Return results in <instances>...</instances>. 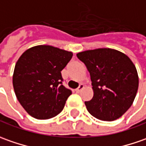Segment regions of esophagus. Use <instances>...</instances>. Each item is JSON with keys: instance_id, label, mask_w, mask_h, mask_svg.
I'll return each mask as SVG.
<instances>
[{"instance_id": "obj_1", "label": "esophagus", "mask_w": 146, "mask_h": 146, "mask_svg": "<svg viewBox=\"0 0 146 146\" xmlns=\"http://www.w3.org/2000/svg\"><path fill=\"white\" fill-rule=\"evenodd\" d=\"M84 88H85V86H84L83 84H80L79 87H78V89H76V92H80V91L82 90Z\"/></svg>"}]
</instances>
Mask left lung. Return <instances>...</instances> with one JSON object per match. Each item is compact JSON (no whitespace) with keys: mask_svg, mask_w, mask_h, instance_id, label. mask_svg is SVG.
<instances>
[{"mask_svg":"<svg viewBox=\"0 0 146 146\" xmlns=\"http://www.w3.org/2000/svg\"><path fill=\"white\" fill-rule=\"evenodd\" d=\"M86 66L94 96L85 102L94 117L113 121L132 106L138 90L136 66L124 53L112 48H97L77 54Z\"/></svg>","mask_w":146,"mask_h":146,"instance_id":"left-lung-1","label":"left lung"}]
</instances>
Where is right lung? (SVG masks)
<instances>
[{"mask_svg": "<svg viewBox=\"0 0 146 146\" xmlns=\"http://www.w3.org/2000/svg\"><path fill=\"white\" fill-rule=\"evenodd\" d=\"M72 52L49 45L25 51L16 62L13 86L18 102L30 115L48 119L63 110L71 90L62 85L61 71Z\"/></svg>", "mask_w": 146, "mask_h": 146, "instance_id": "add662e5", "label": "right lung"}]
</instances>
